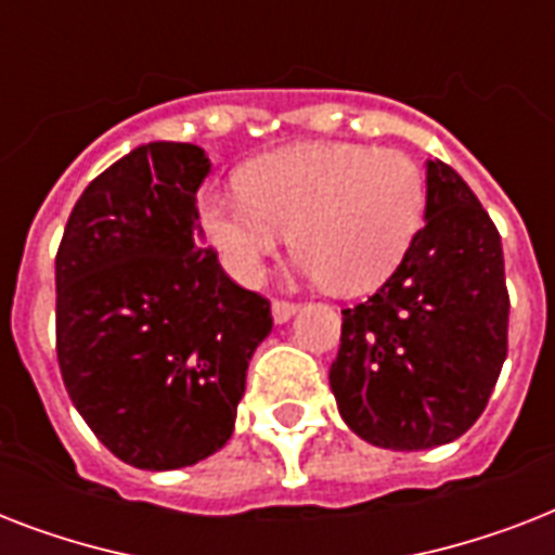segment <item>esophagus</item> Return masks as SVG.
I'll return each instance as SVG.
<instances>
[{
	"label": "esophagus",
	"instance_id": "34e87169",
	"mask_svg": "<svg viewBox=\"0 0 555 555\" xmlns=\"http://www.w3.org/2000/svg\"><path fill=\"white\" fill-rule=\"evenodd\" d=\"M296 308H299V305L291 302V299H273V305H270V311H273V320L276 322L291 320L296 313Z\"/></svg>",
	"mask_w": 555,
	"mask_h": 555
}]
</instances>
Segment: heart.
Here are the masks:
<instances>
[{"instance_id": "b5f03b06", "label": "heart", "mask_w": 555, "mask_h": 555, "mask_svg": "<svg viewBox=\"0 0 555 555\" xmlns=\"http://www.w3.org/2000/svg\"><path fill=\"white\" fill-rule=\"evenodd\" d=\"M235 192L198 195L201 233L235 282L256 285L287 242L334 294L383 285L421 230L426 181L412 158L360 143H302L250 160Z\"/></svg>"}]
</instances>
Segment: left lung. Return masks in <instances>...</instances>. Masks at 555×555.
Listing matches in <instances>:
<instances>
[{
	"mask_svg": "<svg viewBox=\"0 0 555 555\" xmlns=\"http://www.w3.org/2000/svg\"><path fill=\"white\" fill-rule=\"evenodd\" d=\"M507 322L499 230L464 178L429 160L426 224L377 294L343 311L328 374L343 421L397 452L461 438L499 383Z\"/></svg>",
	"mask_w": 555,
	"mask_h": 555,
	"instance_id": "left-lung-1",
	"label": "left lung"
}]
</instances>
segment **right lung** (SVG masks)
Listing matches in <instances>:
<instances>
[{
	"instance_id": "obj_1",
	"label": "right lung",
	"mask_w": 555,
	"mask_h": 555,
	"mask_svg": "<svg viewBox=\"0 0 555 555\" xmlns=\"http://www.w3.org/2000/svg\"><path fill=\"white\" fill-rule=\"evenodd\" d=\"M192 143H146L100 172L56 250V360L103 447L138 469L192 466L233 435L270 302L201 244Z\"/></svg>"
}]
</instances>
